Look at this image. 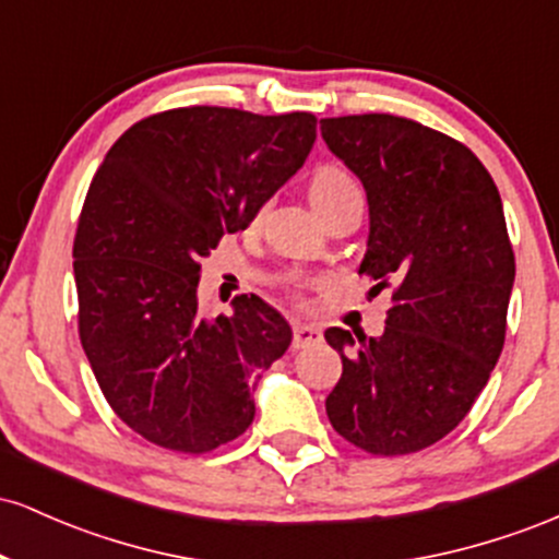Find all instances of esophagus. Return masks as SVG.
I'll use <instances>...</instances> for the list:
<instances>
[{
    "mask_svg": "<svg viewBox=\"0 0 559 559\" xmlns=\"http://www.w3.org/2000/svg\"><path fill=\"white\" fill-rule=\"evenodd\" d=\"M323 338V331L318 325H307V323H297L294 325V349H305V346L318 344Z\"/></svg>",
    "mask_w": 559,
    "mask_h": 559,
    "instance_id": "1",
    "label": "esophagus"
}]
</instances>
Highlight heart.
Instances as JSON below:
<instances>
[{
  "label": "heart",
  "mask_w": 559,
  "mask_h": 559,
  "mask_svg": "<svg viewBox=\"0 0 559 559\" xmlns=\"http://www.w3.org/2000/svg\"><path fill=\"white\" fill-rule=\"evenodd\" d=\"M357 183L355 178L349 176L344 168L338 165H320V168L312 173V181H310V199L316 207H325V204L333 202V199L349 194L355 191Z\"/></svg>",
  "instance_id": "1"
}]
</instances>
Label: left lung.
Listing matches in <instances>:
<instances>
[{
  "label": "left lung",
  "instance_id": "8db88e82",
  "mask_svg": "<svg viewBox=\"0 0 559 559\" xmlns=\"http://www.w3.org/2000/svg\"><path fill=\"white\" fill-rule=\"evenodd\" d=\"M320 133L368 194L360 273L394 286L381 336L325 331L344 365L325 413L365 452H420L471 413L502 355L515 281L502 199L465 144L415 120L346 115Z\"/></svg>",
  "mask_w": 559,
  "mask_h": 559
}]
</instances>
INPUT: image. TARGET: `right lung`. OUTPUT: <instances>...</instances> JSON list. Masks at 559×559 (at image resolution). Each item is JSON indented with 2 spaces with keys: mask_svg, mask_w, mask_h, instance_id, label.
I'll return each instance as SVG.
<instances>
[{
  "mask_svg": "<svg viewBox=\"0 0 559 559\" xmlns=\"http://www.w3.org/2000/svg\"><path fill=\"white\" fill-rule=\"evenodd\" d=\"M316 115L178 107L139 120L88 186L73 241L79 333L102 394L152 444L204 454L254 420V389L292 344L260 297L199 312L202 258L305 165Z\"/></svg>",
  "mask_w": 559,
  "mask_h": 559,
  "instance_id": "right-lung-1",
  "label": "right lung"
}]
</instances>
